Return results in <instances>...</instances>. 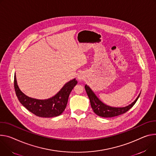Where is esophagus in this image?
<instances>
[{
  "instance_id": "obj_1",
  "label": "esophagus",
  "mask_w": 156,
  "mask_h": 156,
  "mask_svg": "<svg viewBox=\"0 0 156 156\" xmlns=\"http://www.w3.org/2000/svg\"><path fill=\"white\" fill-rule=\"evenodd\" d=\"M85 74H84V73H80L78 75H77V78L79 81H83L84 80V79H85Z\"/></svg>"
}]
</instances>
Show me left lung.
Listing matches in <instances>:
<instances>
[{
    "label": "left lung",
    "instance_id": "obj_1",
    "mask_svg": "<svg viewBox=\"0 0 156 156\" xmlns=\"http://www.w3.org/2000/svg\"><path fill=\"white\" fill-rule=\"evenodd\" d=\"M84 88L89 97L91 106L93 111L98 116L103 118H112L124 114L134 105L140 94V93L136 100L131 105L123 108H115L108 106L101 102L87 84L84 86Z\"/></svg>",
    "mask_w": 156,
    "mask_h": 156
}]
</instances>
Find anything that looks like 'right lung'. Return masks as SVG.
<instances>
[{"mask_svg":"<svg viewBox=\"0 0 156 156\" xmlns=\"http://www.w3.org/2000/svg\"><path fill=\"white\" fill-rule=\"evenodd\" d=\"M77 84L76 79L66 83L60 91L51 98L41 100L26 96L19 89L14 76V88L20 103L35 115L42 118H52L60 115L64 111L68 100V97Z\"/></svg>","mask_w":156,"mask_h":156,"instance_id":"add662e5","label":"right lung"}]
</instances>
